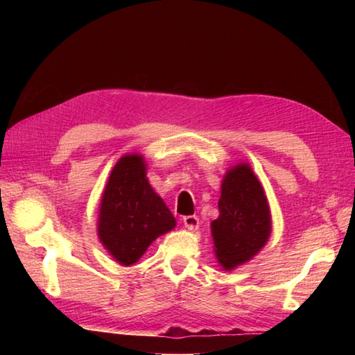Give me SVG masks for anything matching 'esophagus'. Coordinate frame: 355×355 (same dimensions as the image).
Listing matches in <instances>:
<instances>
[{
	"mask_svg": "<svg viewBox=\"0 0 355 355\" xmlns=\"http://www.w3.org/2000/svg\"><path fill=\"white\" fill-rule=\"evenodd\" d=\"M183 224L186 228H188V230H197V227H199V218H197V216H192V214L184 216Z\"/></svg>",
	"mask_w": 355,
	"mask_h": 355,
	"instance_id": "obj_1",
	"label": "esophagus"
}]
</instances>
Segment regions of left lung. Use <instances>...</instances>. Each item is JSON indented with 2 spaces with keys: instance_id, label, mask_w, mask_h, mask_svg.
<instances>
[{
  "instance_id": "8db88e82",
  "label": "left lung",
  "mask_w": 355,
  "mask_h": 355,
  "mask_svg": "<svg viewBox=\"0 0 355 355\" xmlns=\"http://www.w3.org/2000/svg\"><path fill=\"white\" fill-rule=\"evenodd\" d=\"M218 207L219 218L211 224L214 252L222 266L233 269L249 261L271 235L266 196L248 164L227 172Z\"/></svg>"
}]
</instances>
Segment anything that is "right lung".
I'll return each instance as SVG.
<instances>
[{"label":"right lung","instance_id":"right-lung-1","mask_svg":"<svg viewBox=\"0 0 355 355\" xmlns=\"http://www.w3.org/2000/svg\"><path fill=\"white\" fill-rule=\"evenodd\" d=\"M175 227V218L146 178L142 156L119 159L103 192L98 236L116 260L130 266L156 238Z\"/></svg>","mask_w":355,"mask_h":355}]
</instances>
